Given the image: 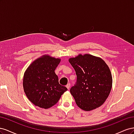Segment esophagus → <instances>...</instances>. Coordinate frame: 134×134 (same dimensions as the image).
Wrapping results in <instances>:
<instances>
[{"mask_svg":"<svg viewBox=\"0 0 134 134\" xmlns=\"http://www.w3.org/2000/svg\"><path fill=\"white\" fill-rule=\"evenodd\" d=\"M66 88L69 90V88H70V83H68V84L66 85Z\"/></svg>","mask_w":134,"mask_h":134,"instance_id":"1","label":"esophagus"}]
</instances>
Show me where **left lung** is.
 Masks as SVG:
<instances>
[{
  "instance_id": "1",
  "label": "left lung",
  "mask_w": 134,
  "mask_h": 134,
  "mask_svg": "<svg viewBox=\"0 0 134 134\" xmlns=\"http://www.w3.org/2000/svg\"><path fill=\"white\" fill-rule=\"evenodd\" d=\"M69 63L76 75V81L70 90L76 104L84 111L100 107L110 93L112 78L104 61L91 55H79Z\"/></svg>"
}]
</instances>
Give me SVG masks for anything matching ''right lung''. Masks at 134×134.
Wrapping results in <instances>:
<instances>
[{"mask_svg":"<svg viewBox=\"0 0 134 134\" xmlns=\"http://www.w3.org/2000/svg\"><path fill=\"white\" fill-rule=\"evenodd\" d=\"M60 59L43 56L31 64L23 77V88L26 96L35 106L47 109L57 103L68 90L60 85L55 70Z\"/></svg>","mask_w":134,"mask_h":134,"instance_id":"1","label":"right lung"}]
</instances>
